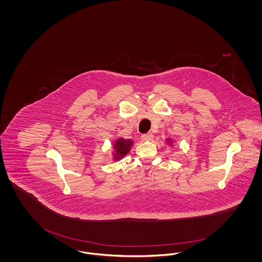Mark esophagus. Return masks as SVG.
<instances>
[{"mask_svg":"<svg viewBox=\"0 0 262 262\" xmlns=\"http://www.w3.org/2000/svg\"><path fill=\"white\" fill-rule=\"evenodd\" d=\"M141 138L143 139V140H152L153 139V135L151 134V133H147V134H144V135H142L141 136Z\"/></svg>","mask_w":262,"mask_h":262,"instance_id":"34e87169","label":"esophagus"}]
</instances>
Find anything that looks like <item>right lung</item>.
I'll return each mask as SVG.
<instances>
[{"instance_id": "add662e5", "label": "right lung", "mask_w": 262, "mask_h": 262, "mask_svg": "<svg viewBox=\"0 0 262 262\" xmlns=\"http://www.w3.org/2000/svg\"><path fill=\"white\" fill-rule=\"evenodd\" d=\"M132 145H133V142H132V140H129V139H125V138H123V137H121V138H119L117 141H116V143H115V145H114V150H115V155H116V159H120V158H122L123 156H125L126 155L128 152H129V150L132 148Z\"/></svg>"}]
</instances>
